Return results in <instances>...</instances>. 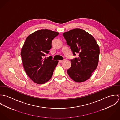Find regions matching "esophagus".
<instances>
[{
    "instance_id": "34e87169",
    "label": "esophagus",
    "mask_w": 120,
    "mask_h": 120,
    "mask_svg": "<svg viewBox=\"0 0 120 120\" xmlns=\"http://www.w3.org/2000/svg\"><path fill=\"white\" fill-rule=\"evenodd\" d=\"M64 60H59V62L61 63V62H63Z\"/></svg>"
}]
</instances>
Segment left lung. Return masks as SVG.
Segmentation results:
<instances>
[{"mask_svg": "<svg viewBox=\"0 0 120 120\" xmlns=\"http://www.w3.org/2000/svg\"><path fill=\"white\" fill-rule=\"evenodd\" d=\"M63 35L73 55L79 54L78 58L71 60V67L68 70V73L74 81L84 82L97 68L99 47L92 35L80 29L71 30L64 33Z\"/></svg>", "mask_w": 120, "mask_h": 120, "instance_id": "left-lung-1", "label": "left lung"}]
</instances>
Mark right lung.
Returning <instances> with one entry per match:
<instances>
[{"instance_id":"right-lung-1","label":"right lung","mask_w":120,"mask_h":120,"mask_svg":"<svg viewBox=\"0 0 120 120\" xmlns=\"http://www.w3.org/2000/svg\"><path fill=\"white\" fill-rule=\"evenodd\" d=\"M59 33L47 29L37 30L26 38L21 49V55L25 71L37 84H43L49 80L58 60H53L48 54L52 41Z\"/></svg>"}]
</instances>
